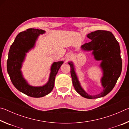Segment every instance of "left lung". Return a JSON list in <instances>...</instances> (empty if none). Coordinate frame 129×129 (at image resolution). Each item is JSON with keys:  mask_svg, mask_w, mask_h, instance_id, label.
Segmentation results:
<instances>
[{"mask_svg": "<svg viewBox=\"0 0 129 129\" xmlns=\"http://www.w3.org/2000/svg\"><path fill=\"white\" fill-rule=\"evenodd\" d=\"M87 37L91 41L81 46L84 51H93L92 54L97 61H102L100 64L103 71L101 78L104 90L95 95H89L82 88L80 84L72 62L68 64L71 66V74L74 88L83 97L88 99L102 97L110 92L121 75L122 59L119 43L112 32L104 30H97L89 34Z\"/></svg>", "mask_w": 129, "mask_h": 129, "instance_id": "left-lung-1", "label": "left lung"}]
</instances>
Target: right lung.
Instances as JSON below:
<instances>
[{"instance_id":"add662e5","label":"right lung","mask_w":129,"mask_h":129,"mask_svg":"<svg viewBox=\"0 0 129 129\" xmlns=\"http://www.w3.org/2000/svg\"><path fill=\"white\" fill-rule=\"evenodd\" d=\"M45 32L44 30L34 28L20 32L11 45L8 52L7 68L12 83L17 90L32 97H42L51 92L54 87L56 76L63 64V61L53 63L48 81L43 86H30L23 78L20 69L26 53L34 47L38 36Z\"/></svg>"}]
</instances>
